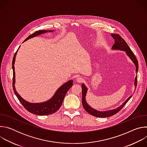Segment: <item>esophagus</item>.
I'll return each instance as SVG.
<instances>
[{"mask_svg":"<svg viewBox=\"0 0 147 147\" xmlns=\"http://www.w3.org/2000/svg\"><path fill=\"white\" fill-rule=\"evenodd\" d=\"M82 81H83V78H82L81 77H78V78H76V81H77V82H78V83H80V82H82Z\"/></svg>","mask_w":147,"mask_h":147,"instance_id":"1","label":"esophagus"}]
</instances>
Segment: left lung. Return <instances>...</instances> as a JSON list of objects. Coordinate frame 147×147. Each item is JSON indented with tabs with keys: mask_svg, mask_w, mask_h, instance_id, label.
<instances>
[{
	"mask_svg": "<svg viewBox=\"0 0 147 147\" xmlns=\"http://www.w3.org/2000/svg\"><path fill=\"white\" fill-rule=\"evenodd\" d=\"M111 35L115 40V44L113 45L112 49L113 50H120V51H124L125 52V53H126V55L133 61V63L136 66V72L137 74V72L138 70V61H137L134 54L133 53L132 51L130 49V47L128 46V45L126 44V42H125V41L119 34H111ZM137 76H136V77H135V80H134V84H135L136 87L137 86ZM81 87H82V104L83 108H84V109L88 113H89L90 115H91L94 116H95V117H110V116H112L114 115L115 114L117 113L123 108V107L125 105V104L130 100V99L132 96V95L130 96L126 100H125V102L122 105H121V106H120L119 107H118L115 109L109 110V111H98L95 110V109L91 108L88 104V103L87 102L86 97V95L87 93L88 88L85 86L84 84H82L81 85Z\"/></svg>",
	"mask_w": 147,
	"mask_h": 147,
	"instance_id": "left-lung-1",
	"label": "left lung"
}]
</instances>
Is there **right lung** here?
I'll list each match as a JSON object with an SVG mask.
<instances>
[{
  "label": "right lung",
  "mask_w": 147,
  "mask_h": 147,
  "mask_svg": "<svg viewBox=\"0 0 147 147\" xmlns=\"http://www.w3.org/2000/svg\"><path fill=\"white\" fill-rule=\"evenodd\" d=\"M48 32H53L52 30H39L35 32L32 34L28 36L24 42L31 39L32 38L35 37L36 36L40 35L42 34H45ZM18 48V49L20 48ZM16 51L15 53L13 61H12V69L13 71V89L14 90V94L17 97L19 101L23 105V106L26 108L28 112L31 113L40 115V116H45L51 114H53L55 113L57 110L60 108L63 101L64 100V98L66 96L69 90L73 86V80H69L67 82L63 84L61 86H60L56 91L54 95L49 100L40 103H30L25 99H24L22 96H21L18 92H17L15 88V69H14V63L16 56L17 55V52L18 50Z\"/></svg>",
  "instance_id": "1"
}]
</instances>
